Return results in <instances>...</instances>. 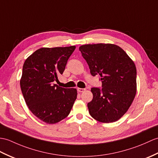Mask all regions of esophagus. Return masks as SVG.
Masks as SVG:
<instances>
[{
    "instance_id": "1",
    "label": "esophagus",
    "mask_w": 158,
    "mask_h": 158,
    "mask_svg": "<svg viewBox=\"0 0 158 158\" xmlns=\"http://www.w3.org/2000/svg\"><path fill=\"white\" fill-rule=\"evenodd\" d=\"M86 89H84V88H77V91L79 92H83L84 91H85Z\"/></svg>"
}]
</instances>
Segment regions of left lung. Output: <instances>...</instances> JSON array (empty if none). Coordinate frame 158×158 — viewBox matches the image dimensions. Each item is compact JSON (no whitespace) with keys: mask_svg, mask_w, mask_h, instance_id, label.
Listing matches in <instances>:
<instances>
[{"mask_svg":"<svg viewBox=\"0 0 158 158\" xmlns=\"http://www.w3.org/2000/svg\"><path fill=\"white\" fill-rule=\"evenodd\" d=\"M93 76L100 75L102 89L92 87L87 104L91 116L103 123L119 120L133 103L137 92V69L133 60L112 44H85L79 48Z\"/></svg>","mask_w":158,"mask_h":158,"instance_id":"1","label":"left lung"}]
</instances>
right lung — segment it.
I'll return each instance as SVG.
<instances>
[{
    "label": "right lung",
    "instance_id": "add662e5",
    "mask_svg": "<svg viewBox=\"0 0 158 158\" xmlns=\"http://www.w3.org/2000/svg\"><path fill=\"white\" fill-rule=\"evenodd\" d=\"M75 48H41L23 64L20 86L25 103L36 117L47 124L57 123L67 117L77 99L75 88L53 83L63 73Z\"/></svg>",
    "mask_w": 158,
    "mask_h": 158
}]
</instances>
